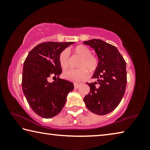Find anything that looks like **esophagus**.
I'll return each instance as SVG.
<instances>
[{"mask_svg":"<svg viewBox=\"0 0 150 150\" xmlns=\"http://www.w3.org/2000/svg\"><path fill=\"white\" fill-rule=\"evenodd\" d=\"M79 87H80V84H78V83H74L75 88H78Z\"/></svg>","mask_w":150,"mask_h":150,"instance_id":"1","label":"esophagus"}]
</instances>
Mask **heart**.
<instances>
[{
	"mask_svg": "<svg viewBox=\"0 0 150 150\" xmlns=\"http://www.w3.org/2000/svg\"><path fill=\"white\" fill-rule=\"evenodd\" d=\"M73 54L81 57L77 64L79 67L77 69H69L63 72V77L67 80L73 82H79L87 78L88 71L92 73L96 69L98 65V60L95 55L91 54V51L84 45H79L73 48ZM59 63L63 69L69 66V55L67 50H63L59 55Z\"/></svg>",
	"mask_w": 150,
	"mask_h": 150,
	"instance_id": "b5f03b06",
	"label": "heart"
}]
</instances>
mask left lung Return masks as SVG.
<instances>
[{"instance_id":"left-lung-1","label":"left lung","mask_w":150,"mask_h":150,"mask_svg":"<svg viewBox=\"0 0 150 150\" xmlns=\"http://www.w3.org/2000/svg\"><path fill=\"white\" fill-rule=\"evenodd\" d=\"M93 48L98 55V65L87 83L90 92L84 98L87 108L98 115H105L117 107L123 98L127 83L126 63L115 46L101 40L83 42Z\"/></svg>"}]
</instances>
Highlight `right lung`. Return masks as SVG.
<instances>
[{
    "mask_svg": "<svg viewBox=\"0 0 150 150\" xmlns=\"http://www.w3.org/2000/svg\"><path fill=\"white\" fill-rule=\"evenodd\" d=\"M74 42H43L29 52L24 61L22 87L33 111L44 118L57 115L64 106L68 93L74 88L70 81L59 78L62 72L59 55ZM55 78L49 82L50 77Z\"/></svg>",
    "mask_w": 150,
    "mask_h": 150,
    "instance_id": "obj_1",
    "label": "right lung"
}]
</instances>
